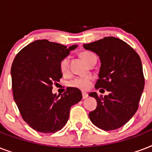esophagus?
I'll return each mask as SVG.
<instances>
[{"label":"esophagus","instance_id":"esophagus-1","mask_svg":"<svg viewBox=\"0 0 152 152\" xmlns=\"http://www.w3.org/2000/svg\"><path fill=\"white\" fill-rule=\"evenodd\" d=\"M82 96H83V99H87L88 97V94H87L85 92H83L82 93Z\"/></svg>","mask_w":152,"mask_h":152}]
</instances>
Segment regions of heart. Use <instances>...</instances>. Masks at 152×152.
I'll use <instances>...</instances> for the list:
<instances>
[{"label": "heart", "mask_w": 152, "mask_h": 152, "mask_svg": "<svg viewBox=\"0 0 152 152\" xmlns=\"http://www.w3.org/2000/svg\"><path fill=\"white\" fill-rule=\"evenodd\" d=\"M81 57L83 59V61L88 64L91 60L93 58H95L96 56L95 53L90 52V51H83L81 53ZM69 57H64L60 62V69L62 73H66L69 71ZM91 80V78L90 76H85V77H76L72 79V80L69 82V85L72 87V88H78L81 90H87L90 88Z\"/></svg>", "instance_id": "obj_1"}]
</instances>
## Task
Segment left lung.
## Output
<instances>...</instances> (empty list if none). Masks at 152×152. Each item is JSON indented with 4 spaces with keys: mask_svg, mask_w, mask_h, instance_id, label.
I'll return each instance as SVG.
<instances>
[{
    "mask_svg": "<svg viewBox=\"0 0 152 152\" xmlns=\"http://www.w3.org/2000/svg\"><path fill=\"white\" fill-rule=\"evenodd\" d=\"M83 46L95 53L101 61L95 88L110 92L104 97L96 92L89 94L97 101L96 109L89 113L90 120L105 131L119 129L137 112L144 91L140 57L129 45L115 37H105Z\"/></svg>",
    "mask_w": 152,
    "mask_h": 152,
    "instance_id": "1",
    "label": "left lung"
}]
</instances>
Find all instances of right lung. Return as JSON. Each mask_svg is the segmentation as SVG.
<instances>
[{"label": "right lung", "instance_id": "1", "mask_svg": "<svg viewBox=\"0 0 152 152\" xmlns=\"http://www.w3.org/2000/svg\"><path fill=\"white\" fill-rule=\"evenodd\" d=\"M76 47L36 40L23 48L13 61L14 100L23 119L37 132L54 133L61 129L71 106L82 99L80 90L75 88H68L61 96L52 92L53 84L62 77L60 62Z\"/></svg>", "mask_w": 152, "mask_h": 152}]
</instances>
